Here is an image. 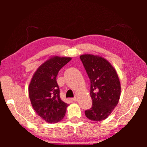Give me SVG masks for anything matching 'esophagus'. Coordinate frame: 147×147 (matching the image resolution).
<instances>
[{"mask_svg": "<svg viewBox=\"0 0 147 147\" xmlns=\"http://www.w3.org/2000/svg\"><path fill=\"white\" fill-rule=\"evenodd\" d=\"M71 100H73V101L76 102V101H77V100H78V98H77L76 96H75V97H74V98H71Z\"/></svg>", "mask_w": 147, "mask_h": 147, "instance_id": "esophagus-1", "label": "esophagus"}]
</instances>
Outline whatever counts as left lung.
I'll return each instance as SVG.
<instances>
[{
	"label": "left lung",
	"mask_w": 147,
	"mask_h": 147,
	"mask_svg": "<svg viewBox=\"0 0 147 147\" xmlns=\"http://www.w3.org/2000/svg\"><path fill=\"white\" fill-rule=\"evenodd\" d=\"M90 79L93 106L85 111L87 118L93 121L104 120L117 105L121 96L118 74L105 58L93 54L80 56Z\"/></svg>",
	"instance_id": "8db88e82"
}]
</instances>
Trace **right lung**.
Returning <instances> with one entry per match:
<instances>
[{"mask_svg": "<svg viewBox=\"0 0 147 147\" xmlns=\"http://www.w3.org/2000/svg\"><path fill=\"white\" fill-rule=\"evenodd\" d=\"M71 59L70 57H51L39 67L29 84L32 106L47 123H58L65 115L68 104L61 100L56 76L59 71Z\"/></svg>", "mask_w": 147, "mask_h": 147, "instance_id": "add662e5", "label": "right lung"}]
</instances>
